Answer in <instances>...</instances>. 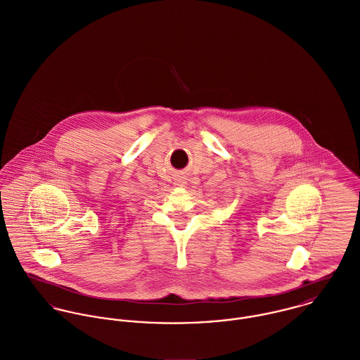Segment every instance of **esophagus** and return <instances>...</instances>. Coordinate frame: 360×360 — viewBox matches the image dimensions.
I'll return each instance as SVG.
<instances>
[{
	"instance_id": "obj_1",
	"label": "esophagus",
	"mask_w": 360,
	"mask_h": 360,
	"mask_svg": "<svg viewBox=\"0 0 360 360\" xmlns=\"http://www.w3.org/2000/svg\"><path fill=\"white\" fill-rule=\"evenodd\" d=\"M175 185H176V186H181V188L185 186V185H186V178H184V176L176 178V179H175Z\"/></svg>"
}]
</instances>
